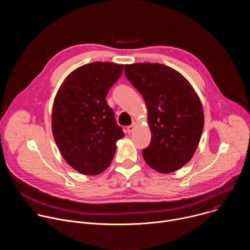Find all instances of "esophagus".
Here are the masks:
<instances>
[{"instance_id": "esophagus-1", "label": "esophagus", "mask_w": 250, "mask_h": 250, "mask_svg": "<svg viewBox=\"0 0 250 250\" xmlns=\"http://www.w3.org/2000/svg\"><path fill=\"white\" fill-rule=\"evenodd\" d=\"M134 126H135V123H133L132 125H128V126L126 127V132H127V133H131V132L133 131V129H134Z\"/></svg>"}]
</instances>
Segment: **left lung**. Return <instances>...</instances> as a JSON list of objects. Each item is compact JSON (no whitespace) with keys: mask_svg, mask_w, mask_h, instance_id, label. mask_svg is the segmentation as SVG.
I'll return each instance as SVG.
<instances>
[{"mask_svg":"<svg viewBox=\"0 0 250 250\" xmlns=\"http://www.w3.org/2000/svg\"><path fill=\"white\" fill-rule=\"evenodd\" d=\"M127 80L145 99L150 145L142 150L146 162L160 173L183 167L194 155L204 127V111L191 84L160 63L125 65Z\"/></svg>","mask_w":250,"mask_h":250,"instance_id":"1","label":"left lung"}]
</instances>
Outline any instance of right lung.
Masks as SVG:
<instances>
[{
	"label": "right lung",
	"mask_w": 250,
	"mask_h": 250,
	"mask_svg": "<svg viewBox=\"0 0 250 250\" xmlns=\"http://www.w3.org/2000/svg\"><path fill=\"white\" fill-rule=\"evenodd\" d=\"M123 64L92 62L71 72L53 103L52 133L65 161L79 173L97 175L125 136L105 97L121 77Z\"/></svg>",
	"instance_id": "right-lung-1"
}]
</instances>
